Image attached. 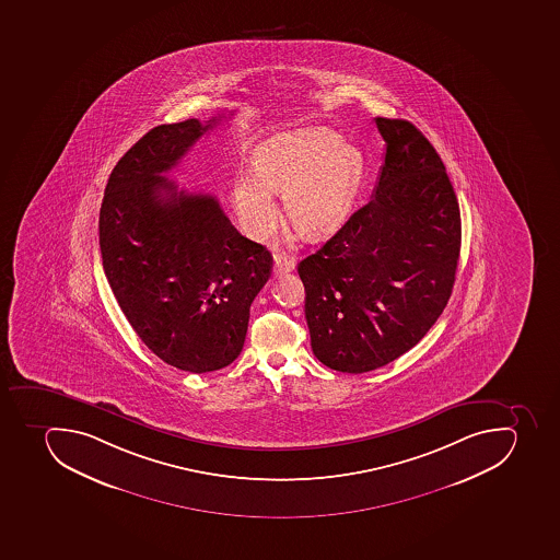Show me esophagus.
I'll return each instance as SVG.
<instances>
[{
	"label": "esophagus",
	"instance_id": "1",
	"mask_svg": "<svg viewBox=\"0 0 560 560\" xmlns=\"http://www.w3.org/2000/svg\"><path fill=\"white\" fill-rule=\"evenodd\" d=\"M296 268V257L289 254H278L275 257V275L291 273Z\"/></svg>",
	"mask_w": 560,
	"mask_h": 560
}]
</instances>
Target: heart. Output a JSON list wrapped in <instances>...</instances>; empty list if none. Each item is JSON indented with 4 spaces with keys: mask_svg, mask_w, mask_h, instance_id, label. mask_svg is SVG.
Segmentation results:
<instances>
[{
    "mask_svg": "<svg viewBox=\"0 0 560 560\" xmlns=\"http://www.w3.org/2000/svg\"><path fill=\"white\" fill-rule=\"evenodd\" d=\"M362 154L326 127L278 132L255 152L254 172H240L232 203L246 234L264 240L277 223L273 194L283 195L292 223L308 237L334 231L353 206Z\"/></svg>",
    "mask_w": 560,
    "mask_h": 560,
    "instance_id": "obj_1",
    "label": "heart"
}]
</instances>
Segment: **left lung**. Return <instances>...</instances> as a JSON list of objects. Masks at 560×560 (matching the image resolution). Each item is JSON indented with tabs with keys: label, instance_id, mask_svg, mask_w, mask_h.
<instances>
[{
	"label": "left lung",
	"instance_id": "1",
	"mask_svg": "<svg viewBox=\"0 0 560 560\" xmlns=\"http://www.w3.org/2000/svg\"><path fill=\"white\" fill-rule=\"evenodd\" d=\"M385 161L371 200L298 264L312 351L362 374L417 346L456 280L460 214L442 158L399 118H376Z\"/></svg>",
	"mask_w": 560,
	"mask_h": 560
}]
</instances>
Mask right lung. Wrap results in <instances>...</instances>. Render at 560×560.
<instances>
[{"instance_id": "right-lung-1", "label": "right lung", "mask_w": 560, "mask_h": 560, "mask_svg": "<svg viewBox=\"0 0 560 560\" xmlns=\"http://www.w3.org/2000/svg\"><path fill=\"white\" fill-rule=\"evenodd\" d=\"M221 118L147 132L109 175L100 212L104 273L129 325L155 357L195 374L240 357L249 306L273 268L217 198L161 175Z\"/></svg>"}]
</instances>
